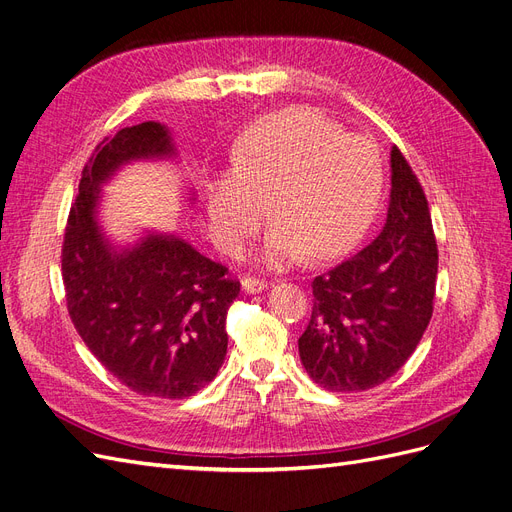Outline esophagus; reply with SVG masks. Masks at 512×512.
Returning a JSON list of instances; mask_svg holds the SVG:
<instances>
[{"mask_svg":"<svg viewBox=\"0 0 512 512\" xmlns=\"http://www.w3.org/2000/svg\"><path fill=\"white\" fill-rule=\"evenodd\" d=\"M241 284H243V290L250 292V294L262 292V290L269 288V282H267V280H260V277H254V275H245L243 280H241Z\"/></svg>","mask_w":512,"mask_h":512,"instance_id":"obj_1","label":"esophagus"}]
</instances>
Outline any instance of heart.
Here are the masks:
<instances>
[{"mask_svg":"<svg viewBox=\"0 0 512 512\" xmlns=\"http://www.w3.org/2000/svg\"><path fill=\"white\" fill-rule=\"evenodd\" d=\"M235 170L215 179L207 196L213 241L243 252L262 220L273 265L342 252L374 218L382 192L378 147L305 106L256 119L235 145Z\"/></svg>","mask_w":512,"mask_h":512,"instance_id":"obj_1","label":"heart"}]
</instances>
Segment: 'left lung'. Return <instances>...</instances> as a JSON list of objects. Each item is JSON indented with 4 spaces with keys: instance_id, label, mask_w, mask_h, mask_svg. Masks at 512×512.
<instances>
[{
    "instance_id": "left-lung-1",
    "label": "left lung",
    "mask_w": 512,
    "mask_h": 512,
    "mask_svg": "<svg viewBox=\"0 0 512 512\" xmlns=\"http://www.w3.org/2000/svg\"><path fill=\"white\" fill-rule=\"evenodd\" d=\"M391 168L380 235L312 282L314 307L299 356L309 378L333 393L367 391L395 376L433 314L438 245L427 198L397 147Z\"/></svg>"
}]
</instances>
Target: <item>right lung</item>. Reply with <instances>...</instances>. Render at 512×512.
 <instances>
[{
    "instance_id": "obj_1",
    "label": "right lung",
    "mask_w": 512,
    "mask_h": 512,
    "mask_svg": "<svg viewBox=\"0 0 512 512\" xmlns=\"http://www.w3.org/2000/svg\"><path fill=\"white\" fill-rule=\"evenodd\" d=\"M168 153L170 136L156 121L123 128L94 149L66 222L61 277L74 329L121 384L138 395L185 399L224 363L239 280L175 237L153 235L117 254L94 218L100 183L119 164Z\"/></svg>"
}]
</instances>
